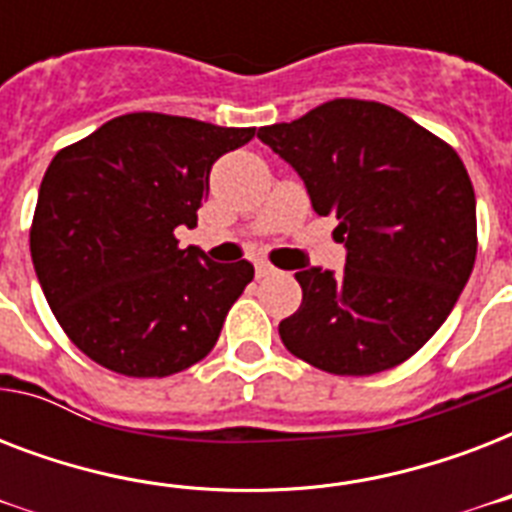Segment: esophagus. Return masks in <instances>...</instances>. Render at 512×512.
<instances>
[{
  "label": "esophagus",
  "instance_id": "esophagus-1",
  "mask_svg": "<svg viewBox=\"0 0 512 512\" xmlns=\"http://www.w3.org/2000/svg\"><path fill=\"white\" fill-rule=\"evenodd\" d=\"M273 273H276V268H273V265H268V263H257L255 265L257 279H265V276H273Z\"/></svg>",
  "mask_w": 512,
  "mask_h": 512
}]
</instances>
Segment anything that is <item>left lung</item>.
Instances as JSON below:
<instances>
[{"label": "left lung", "instance_id": "8db88e82", "mask_svg": "<svg viewBox=\"0 0 512 512\" xmlns=\"http://www.w3.org/2000/svg\"><path fill=\"white\" fill-rule=\"evenodd\" d=\"M337 217L345 271H297L289 353L348 377L398 366L436 335L476 263V193L460 156L396 108L340 98L257 132Z\"/></svg>", "mask_w": 512, "mask_h": 512}]
</instances>
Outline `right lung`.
<instances>
[{"label": "right lung", "mask_w": 512, "mask_h": 512, "mask_svg": "<svg viewBox=\"0 0 512 512\" xmlns=\"http://www.w3.org/2000/svg\"><path fill=\"white\" fill-rule=\"evenodd\" d=\"M255 138L185 116L124 114L63 148L39 185L31 260L82 353L127 377L183 372L212 350L255 268L177 247L209 170Z\"/></svg>", "instance_id": "right-lung-1"}]
</instances>
